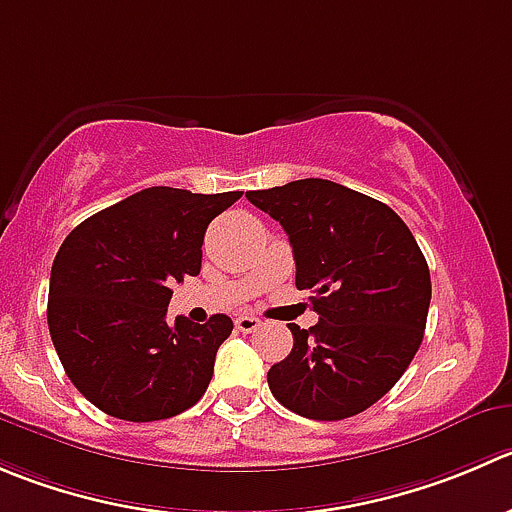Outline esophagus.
Here are the masks:
<instances>
[{
  "label": "esophagus",
  "instance_id": "obj_1",
  "mask_svg": "<svg viewBox=\"0 0 512 512\" xmlns=\"http://www.w3.org/2000/svg\"><path fill=\"white\" fill-rule=\"evenodd\" d=\"M235 327L240 332H255L260 327V317L255 315H237L235 317Z\"/></svg>",
  "mask_w": 512,
  "mask_h": 512
}]
</instances>
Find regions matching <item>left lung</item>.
I'll return each instance as SVG.
<instances>
[{
	"mask_svg": "<svg viewBox=\"0 0 512 512\" xmlns=\"http://www.w3.org/2000/svg\"><path fill=\"white\" fill-rule=\"evenodd\" d=\"M277 220L295 255L297 290L320 322L287 325L292 350L270 367L277 403L310 420H345L375 405L423 342L430 270L413 232L385 202L330 180L247 192Z\"/></svg>",
	"mask_w": 512,
	"mask_h": 512,
	"instance_id": "1",
	"label": "left lung"
}]
</instances>
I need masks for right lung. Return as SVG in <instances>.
<instances>
[{"mask_svg":"<svg viewBox=\"0 0 512 512\" xmlns=\"http://www.w3.org/2000/svg\"><path fill=\"white\" fill-rule=\"evenodd\" d=\"M240 197L147 187L62 242L49 277V335L74 388L102 413L152 423L205 395L232 320L167 322V305L175 282L200 275L207 225Z\"/></svg>","mask_w":512,"mask_h":512,"instance_id":"obj_1","label":"right lung"}]
</instances>
